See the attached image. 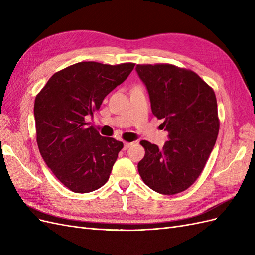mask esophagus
Instances as JSON below:
<instances>
[{
	"label": "esophagus",
	"mask_w": 255,
	"mask_h": 255,
	"mask_svg": "<svg viewBox=\"0 0 255 255\" xmlns=\"http://www.w3.org/2000/svg\"><path fill=\"white\" fill-rule=\"evenodd\" d=\"M132 145H133V142H125V144H123V149L127 150V149L129 148V146H132Z\"/></svg>",
	"instance_id": "34e87169"
}]
</instances>
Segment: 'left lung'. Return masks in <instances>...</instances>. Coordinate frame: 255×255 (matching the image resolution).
Returning <instances> with one entry per match:
<instances>
[{
  "instance_id": "left-lung-1",
  "label": "left lung",
  "mask_w": 255,
  "mask_h": 255,
  "mask_svg": "<svg viewBox=\"0 0 255 255\" xmlns=\"http://www.w3.org/2000/svg\"><path fill=\"white\" fill-rule=\"evenodd\" d=\"M149 92L153 115L168 132L163 149L141 140L138 172L146 186L163 195L186 190L201 174L219 132L214 90L191 70L169 64L137 65Z\"/></svg>"
}]
</instances>
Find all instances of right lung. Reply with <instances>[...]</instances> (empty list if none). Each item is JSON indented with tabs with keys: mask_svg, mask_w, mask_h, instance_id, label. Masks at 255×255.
Segmentation results:
<instances>
[{
	"mask_svg": "<svg viewBox=\"0 0 255 255\" xmlns=\"http://www.w3.org/2000/svg\"><path fill=\"white\" fill-rule=\"evenodd\" d=\"M135 64L82 61L56 72L35 99L37 144L45 164L67 188L86 194L107 182L123 143L87 127L104 98Z\"/></svg>",
	"mask_w": 255,
	"mask_h": 255,
	"instance_id": "obj_1",
	"label": "right lung"
}]
</instances>
